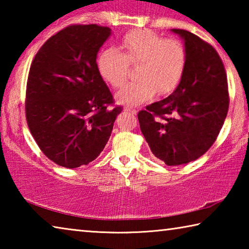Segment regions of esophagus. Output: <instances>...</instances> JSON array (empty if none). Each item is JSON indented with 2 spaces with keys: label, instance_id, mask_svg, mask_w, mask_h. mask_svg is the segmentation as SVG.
<instances>
[{
  "label": "esophagus",
  "instance_id": "esophagus-1",
  "mask_svg": "<svg viewBox=\"0 0 249 249\" xmlns=\"http://www.w3.org/2000/svg\"><path fill=\"white\" fill-rule=\"evenodd\" d=\"M125 111L128 113H132V114H137V109L133 107H125Z\"/></svg>",
  "mask_w": 249,
  "mask_h": 249
}]
</instances>
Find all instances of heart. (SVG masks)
<instances>
[{"label": "heart", "instance_id": "1", "mask_svg": "<svg viewBox=\"0 0 249 249\" xmlns=\"http://www.w3.org/2000/svg\"><path fill=\"white\" fill-rule=\"evenodd\" d=\"M123 53L107 48L99 54L96 66L105 81L119 89L126 82L129 65L140 66L138 81L126 84L116 100L122 104L136 105L153 98L155 93L170 94L179 86L188 64V52L177 38H163L149 29L126 34L121 40Z\"/></svg>", "mask_w": 249, "mask_h": 249}]
</instances>
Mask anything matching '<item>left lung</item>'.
<instances>
[{"label":"left lung","mask_w":249,"mask_h":249,"mask_svg":"<svg viewBox=\"0 0 249 249\" xmlns=\"http://www.w3.org/2000/svg\"><path fill=\"white\" fill-rule=\"evenodd\" d=\"M188 64L177 89L138 112L142 135L155 157L179 166L201 157L214 144L230 107L224 65L212 45L184 29Z\"/></svg>","instance_id":"obj_1"}]
</instances>
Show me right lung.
I'll return each instance as SVG.
<instances>
[{
  "label": "right lung",
  "instance_id": "1",
  "mask_svg": "<svg viewBox=\"0 0 249 249\" xmlns=\"http://www.w3.org/2000/svg\"><path fill=\"white\" fill-rule=\"evenodd\" d=\"M111 29L69 25L41 46L29 69L25 114L34 140L57 165L78 168L93 161L111 136L122 107L96 66Z\"/></svg>",
  "mask_w": 249,
  "mask_h": 249
}]
</instances>
